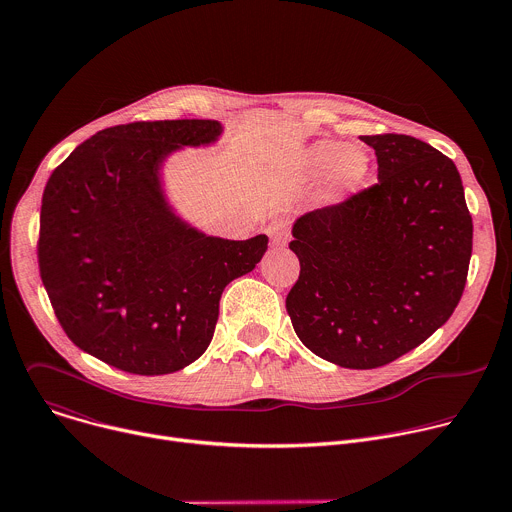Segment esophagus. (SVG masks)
Returning a JSON list of instances; mask_svg holds the SVG:
<instances>
[{"instance_id":"esophagus-1","label":"esophagus","mask_w":512,"mask_h":512,"mask_svg":"<svg viewBox=\"0 0 512 512\" xmlns=\"http://www.w3.org/2000/svg\"><path fill=\"white\" fill-rule=\"evenodd\" d=\"M267 235L271 239V245L273 247H283L287 243V225L283 221H273L269 227H267Z\"/></svg>"}]
</instances>
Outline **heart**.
I'll use <instances>...</instances> for the list:
<instances>
[{
	"instance_id": "b5f03b06",
	"label": "heart",
	"mask_w": 512,
	"mask_h": 512,
	"mask_svg": "<svg viewBox=\"0 0 512 512\" xmlns=\"http://www.w3.org/2000/svg\"><path fill=\"white\" fill-rule=\"evenodd\" d=\"M369 172V158L364 152L346 148V143L334 139L316 141L306 152L304 174L308 180L318 182L328 178V194L342 198L354 192Z\"/></svg>"
}]
</instances>
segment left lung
Instances as JSON below:
<instances>
[{
	"label": "left lung",
	"instance_id": "8db88e82",
	"mask_svg": "<svg viewBox=\"0 0 512 512\" xmlns=\"http://www.w3.org/2000/svg\"><path fill=\"white\" fill-rule=\"evenodd\" d=\"M379 182L300 216V277L285 308L298 338L344 369H377L454 314L468 277L472 216L456 164L401 133L362 135Z\"/></svg>",
	"mask_w": 512,
	"mask_h": 512
}]
</instances>
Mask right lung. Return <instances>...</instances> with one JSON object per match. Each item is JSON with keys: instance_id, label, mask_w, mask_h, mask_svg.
<instances>
[{"instance_id": "add662e5", "label": "right lung", "mask_w": 512, "mask_h": 512, "mask_svg": "<svg viewBox=\"0 0 512 512\" xmlns=\"http://www.w3.org/2000/svg\"><path fill=\"white\" fill-rule=\"evenodd\" d=\"M221 131L210 119L115 125L46 182L38 265L52 310L72 342L119 371L188 367L212 340L223 289L267 251L265 235L206 237L164 198V158Z\"/></svg>"}]
</instances>
